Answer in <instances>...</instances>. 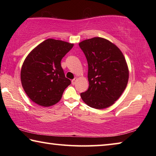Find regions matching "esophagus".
Here are the masks:
<instances>
[{
	"label": "esophagus",
	"instance_id": "obj_1",
	"mask_svg": "<svg viewBox=\"0 0 156 156\" xmlns=\"http://www.w3.org/2000/svg\"><path fill=\"white\" fill-rule=\"evenodd\" d=\"M76 80H77V78H73V80H72V83L73 84H75L76 83Z\"/></svg>",
	"mask_w": 156,
	"mask_h": 156
}]
</instances>
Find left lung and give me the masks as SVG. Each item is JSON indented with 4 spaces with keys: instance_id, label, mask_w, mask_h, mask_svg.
Wrapping results in <instances>:
<instances>
[{
    "instance_id": "1",
    "label": "left lung",
    "mask_w": 156,
    "mask_h": 156,
    "mask_svg": "<svg viewBox=\"0 0 156 156\" xmlns=\"http://www.w3.org/2000/svg\"><path fill=\"white\" fill-rule=\"evenodd\" d=\"M88 63L89 89L80 94L89 107L101 109L114 103L126 87L129 69L122 53L106 39L95 37L79 43Z\"/></svg>"
}]
</instances>
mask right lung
Listing matches in <instances>:
<instances>
[{
	"mask_svg": "<svg viewBox=\"0 0 156 156\" xmlns=\"http://www.w3.org/2000/svg\"><path fill=\"white\" fill-rule=\"evenodd\" d=\"M73 44L47 39L31 51L22 66L20 79L29 98L43 107L56 104L71 84L65 77L61 60Z\"/></svg>",
	"mask_w": 156,
	"mask_h": 156,
	"instance_id": "add662e5",
	"label": "right lung"
}]
</instances>
